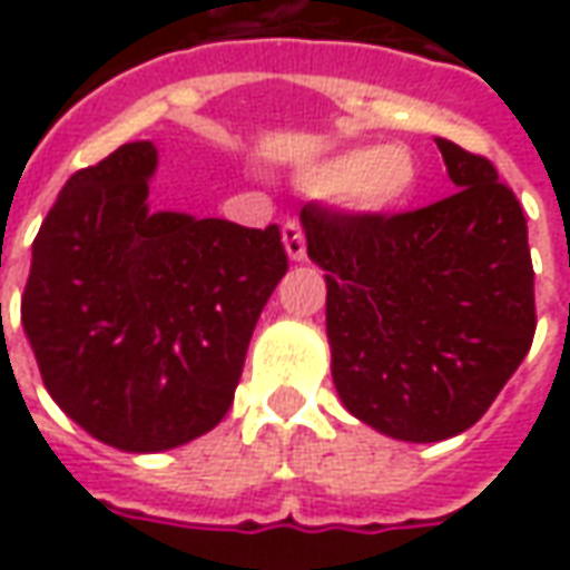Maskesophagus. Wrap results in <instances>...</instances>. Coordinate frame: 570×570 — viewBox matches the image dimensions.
<instances>
[{"mask_svg": "<svg viewBox=\"0 0 570 570\" xmlns=\"http://www.w3.org/2000/svg\"><path fill=\"white\" fill-rule=\"evenodd\" d=\"M284 247H286V256L293 262H302L305 259V232H302V225L296 219H289L284 225Z\"/></svg>", "mask_w": 570, "mask_h": 570, "instance_id": "1", "label": "esophagus"}]
</instances>
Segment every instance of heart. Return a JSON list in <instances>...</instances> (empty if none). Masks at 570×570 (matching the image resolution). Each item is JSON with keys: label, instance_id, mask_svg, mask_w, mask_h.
Segmentation results:
<instances>
[{"label": "heart", "instance_id": "1", "mask_svg": "<svg viewBox=\"0 0 570 570\" xmlns=\"http://www.w3.org/2000/svg\"><path fill=\"white\" fill-rule=\"evenodd\" d=\"M419 179V164L403 146L379 149H347L298 170L296 183L308 195L335 198L360 213L394 210L412 195Z\"/></svg>", "mask_w": 570, "mask_h": 570}]
</instances>
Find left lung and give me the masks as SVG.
<instances>
[{
    "label": "left lung",
    "mask_w": 570,
    "mask_h": 570,
    "mask_svg": "<svg viewBox=\"0 0 570 570\" xmlns=\"http://www.w3.org/2000/svg\"><path fill=\"white\" fill-rule=\"evenodd\" d=\"M454 195L409 213L305 204L326 272V335L345 409L384 436L473 428L534 338L525 213L489 158L436 137Z\"/></svg>",
    "instance_id": "8db88e82"
}]
</instances>
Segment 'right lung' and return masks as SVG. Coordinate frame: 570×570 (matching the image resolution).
<instances>
[{"label": "right lung", "instance_id": "right-lung-1", "mask_svg": "<svg viewBox=\"0 0 570 570\" xmlns=\"http://www.w3.org/2000/svg\"><path fill=\"white\" fill-rule=\"evenodd\" d=\"M155 167L158 149L140 140L69 176L32 240L20 302L57 406L134 454L176 449L225 419L286 274L277 225L149 210Z\"/></svg>", "mask_w": 570, "mask_h": 570}]
</instances>
